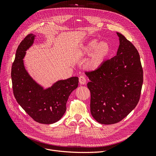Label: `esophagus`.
<instances>
[{
  "label": "esophagus",
  "mask_w": 156,
  "mask_h": 156,
  "mask_svg": "<svg viewBox=\"0 0 156 156\" xmlns=\"http://www.w3.org/2000/svg\"><path fill=\"white\" fill-rule=\"evenodd\" d=\"M87 83V80L86 78L84 77V76H81L79 77V83L81 84H85Z\"/></svg>",
  "instance_id": "obj_1"
}]
</instances>
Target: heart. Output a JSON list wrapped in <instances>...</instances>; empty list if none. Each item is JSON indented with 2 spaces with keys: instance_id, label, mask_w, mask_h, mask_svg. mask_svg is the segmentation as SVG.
<instances>
[{
  "instance_id": "b5f03b06",
  "label": "heart",
  "mask_w": 156,
  "mask_h": 156,
  "mask_svg": "<svg viewBox=\"0 0 156 156\" xmlns=\"http://www.w3.org/2000/svg\"><path fill=\"white\" fill-rule=\"evenodd\" d=\"M110 53V46L105 41L98 43L96 40L89 41L82 50V55H89L86 68L91 71L100 68L105 62Z\"/></svg>"
}]
</instances>
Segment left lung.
Masks as SVG:
<instances>
[{"mask_svg":"<svg viewBox=\"0 0 156 156\" xmlns=\"http://www.w3.org/2000/svg\"><path fill=\"white\" fill-rule=\"evenodd\" d=\"M116 34L120 41L116 56L98 69L85 73L90 80L91 115L102 124L119 122L134 109L143 83L138 51L124 36Z\"/></svg>","mask_w":156,"mask_h":156,"instance_id":"obj_1","label":"left lung"}]
</instances>
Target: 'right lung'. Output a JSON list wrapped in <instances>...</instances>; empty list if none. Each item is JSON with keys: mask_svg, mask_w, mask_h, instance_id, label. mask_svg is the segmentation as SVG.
<instances>
[{"mask_svg": "<svg viewBox=\"0 0 156 156\" xmlns=\"http://www.w3.org/2000/svg\"><path fill=\"white\" fill-rule=\"evenodd\" d=\"M35 37L33 34L27 35L18 46L11 72L13 92L17 103L33 120L51 124L64 115L68 98L78 87L79 78L59 80L47 88L33 79L25 68L23 58Z\"/></svg>", "mask_w": 156, "mask_h": 156, "instance_id": "1", "label": "right lung"}]
</instances>
